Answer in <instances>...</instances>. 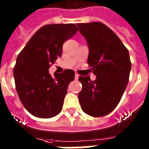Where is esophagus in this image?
Wrapping results in <instances>:
<instances>
[{"label":"esophagus","mask_w":149,"mask_h":149,"mask_svg":"<svg viewBox=\"0 0 149 149\" xmlns=\"http://www.w3.org/2000/svg\"><path fill=\"white\" fill-rule=\"evenodd\" d=\"M79 78V74L78 73H75V79H78Z\"/></svg>","instance_id":"obj_1"}]
</instances>
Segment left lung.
I'll use <instances>...</instances> for the list:
<instances>
[{
    "mask_svg": "<svg viewBox=\"0 0 149 149\" xmlns=\"http://www.w3.org/2000/svg\"><path fill=\"white\" fill-rule=\"evenodd\" d=\"M79 32L89 47L87 63L97 79L79 77L83 88L78 94L84 113L103 117L119 104L129 80L132 63L128 50L111 29L101 22L79 23Z\"/></svg>",
    "mask_w": 149,
    "mask_h": 149,
    "instance_id": "8db88e82",
    "label": "left lung"
}]
</instances>
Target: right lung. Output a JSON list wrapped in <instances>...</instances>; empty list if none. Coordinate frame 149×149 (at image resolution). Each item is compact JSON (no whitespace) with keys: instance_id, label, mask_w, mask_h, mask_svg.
I'll return each instance as SVG.
<instances>
[{"instance_id":"right-lung-1","label":"right lung","mask_w":149,"mask_h":149,"mask_svg":"<svg viewBox=\"0 0 149 149\" xmlns=\"http://www.w3.org/2000/svg\"><path fill=\"white\" fill-rule=\"evenodd\" d=\"M78 31L75 24L42 27L17 56L14 67L16 91L24 108L35 117L50 118L60 113L68 85L75 72L65 70L51 76L49 69L62 56L63 45Z\"/></svg>"}]
</instances>
